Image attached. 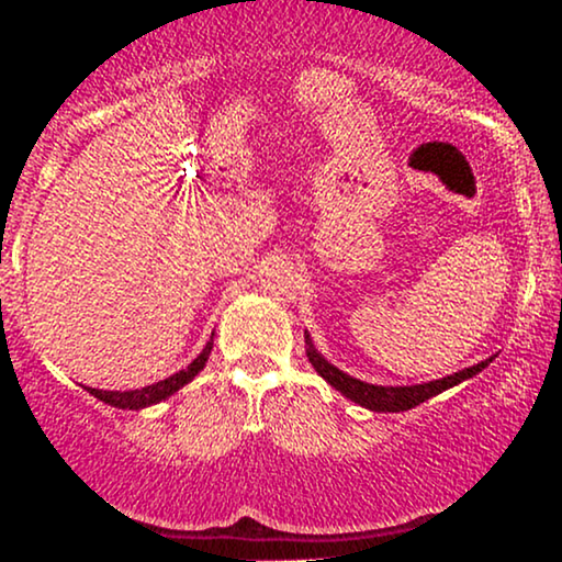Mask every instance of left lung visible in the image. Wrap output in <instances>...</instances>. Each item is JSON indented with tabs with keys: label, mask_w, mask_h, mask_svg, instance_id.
Here are the masks:
<instances>
[{
	"label": "left lung",
	"mask_w": 562,
	"mask_h": 562,
	"mask_svg": "<svg viewBox=\"0 0 562 562\" xmlns=\"http://www.w3.org/2000/svg\"><path fill=\"white\" fill-rule=\"evenodd\" d=\"M306 357H308V362L314 364V370H317L335 391H340L346 398H351V402L362 404L372 412L412 409V406L428 402V398L436 396V393L447 391V389H451V385L462 383V380L479 375L483 367H488V362H492V359H486V362L468 367V370L454 372V375H449V378L430 380V383H423V385H396V389H393V385H372V383H362V380L346 375V372H340L338 367H333L327 359H322L319 353L314 351V346H308Z\"/></svg>",
	"instance_id": "obj_1"
}]
</instances>
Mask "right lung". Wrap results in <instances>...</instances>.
<instances>
[{"mask_svg":"<svg viewBox=\"0 0 562 562\" xmlns=\"http://www.w3.org/2000/svg\"><path fill=\"white\" fill-rule=\"evenodd\" d=\"M211 348H214V340H209V346L203 348V353L192 362L187 370H179L177 375L160 380L156 385H145V389H137V391H100V389H89L92 396L100 398V402L111 404V406H119V409H142V406H150V404H158L164 402V398H169L173 391H179L182 385L190 383L192 378L198 375L200 370H203L205 362H209V353Z\"/></svg>","mask_w":562,"mask_h":562,"instance_id":"obj_1","label":"right lung"}]
</instances>
